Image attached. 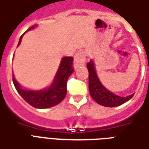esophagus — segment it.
<instances>
[{
  "instance_id": "esophagus-1",
  "label": "esophagus",
  "mask_w": 149,
  "mask_h": 149,
  "mask_svg": "<svg viewBox=\"0 0 149 149\" xmlns=\"http://www.w3.org/2000/svg\"><path fill=\"white\" fill-rule=\"evenodd\" d=\"M85 64V51H80L76 53L74 56V67L78 68Z\"/></svg>"
}]
</instances>
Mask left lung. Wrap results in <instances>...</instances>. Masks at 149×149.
I'll use <instances>...</instances> for the list:
<instances>
[{"label": "left lung", "instance_id": "obj_1", "mask_svg": "<svg viewBox=\"0 0 149 149\" xmlns=\"http://www.w3.org/2000/svg\"><path fill=\"white\" fill-rule=\"evenodd\" d=\"M87 68L89 71V90L92 98L97 103L107 107H114L120 106L130 100L134 93L125 97L115 95L104 87L97 77L94 64L93 60H90L87 64Z\"/></svg>", "mask_w": 149, "mask_h": 149}]
</instances>
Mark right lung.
<instances>
[{
	"label": "right lung",
	"instance_id": "add662e5",
	"mask_svg": "<svg viewBox=\"0 0 149 149\" xmlns=\"http://www.w3.org/2000/svg\"><path fill=\"white\" fill-rule=\"evenodd\" d=\"M34 27L35 26H31L29 28L28 31ZM23 35L20 37L17 46H19L21 43ZM72 61L73 58L72 56L64 57L61 60L60 67L58 68V71L54 78L52 84L47 89L38 91L23 89L15 80L13 75V85L21 97L33 107L38 109H45L55 107L60 103L66 96L68 78L74 71V68L72 67Z\"/></svg>",
	"mask_w": 149,
	"mask_h": 149
}]
</instances>
